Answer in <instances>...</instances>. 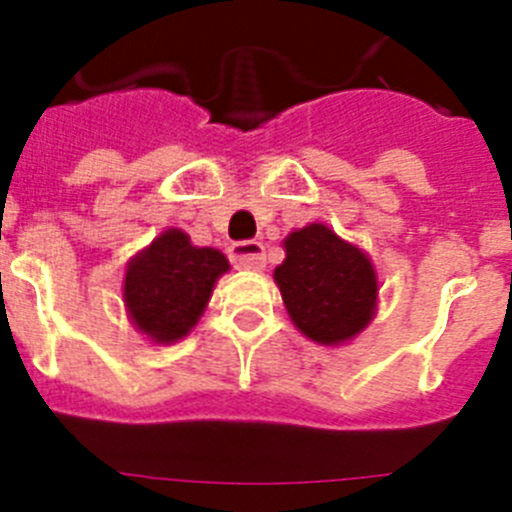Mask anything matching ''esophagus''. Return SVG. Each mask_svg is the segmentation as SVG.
<instances>
[{
    "label": "esophagus",
    "mask_w": 512,
    "mask_h": 512,
    "mask_svg": "<svg viewBox=\"0 0 512 512\" xmlns=\"http://www.w3.org/2000/svg\"><path fill=\"white\" fill-rule=\"evenodd\" d=\"M230 261L238 269L259 271L266 264V248L259 241H241L230 246Z\"/></svg>",
    "instance_id": "esophagus-1"
}]
</instances>
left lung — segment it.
I'll return each instance as SVG.
<instances>
[{"label":"left lung","mask_w":512,"mask_h":512,"mask_svg":"<svg viewBox=\"0 0 512 512\" xmlns=\"http://www.w3.org/2000/svg\"><path fill=\"white\" fill-rule=\"evenodd\" d=\"M287 259L274 269L292 323L310 341L343 346L372 323L377 271L361 248L312 223L284 238Z\"/></svg>","instance_id":"1"}]
</instances>
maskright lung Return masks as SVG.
Listing matches in <instances>:
<instances>
[{
    "instance_id": "1",
    "label": "right lung",
    "mask_w": 512,
    "mask_h": 512,
    "mask_svg": "<svg viewBox=\"0 0 512 512\" xmlns=\"http://www.w3.org/2000/svg\"><path fill=\"white\" fill-rule=\"evenodd\" d=\"M230 269L217 248L192 246L189 235L169 228L130 259L125 269V307L153 343H174L197 325L215 282Z\"/></svg>"
}]
</instances>
